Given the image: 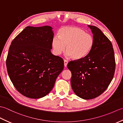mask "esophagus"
<instances>
[{
    "mask_svg": "<svg viewBox=\"0 0 123 123\" xmlns=\"http://www.w3.org/2000/svg\"><path fill=\"white\" fill-rule=\"evenodd\" d=\"M68 63V61L67 60H64V66L65 67H67Z\"/></svg>",
    "mask_w": 123,
    "mask_h": 123,
    "instance_id": "obj_1",
    "label": "esophagus"
}]
</instances>
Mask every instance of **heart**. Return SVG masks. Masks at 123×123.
Here are the masks:
<instances>
[{
	"mask_svg": "<svg viewBox=\"0 0 123 123\" xmlns=\"http://www.w3.org/2000/svg\"><path fill=\"white\" fill-rule=\"evenodd\" d=\"M57 35L58 37H53L51 42L53 52L56 55L64 51L66 45L68 55L75 60H82L88 55L94 45L93 36L77 27H62Z\"/></svg>",
	"mask_w": 123,
	"mask_h": 123,
	"instance_id": "b5f03b06",
	"label": "heart"
}]
</instances>
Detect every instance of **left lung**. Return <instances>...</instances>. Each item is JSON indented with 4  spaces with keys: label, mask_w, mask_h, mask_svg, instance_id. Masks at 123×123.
<instances>
[{
    "label": "left lung",
    "mask_w": 123,
    "mask_h": 123,
    "mask_svg": "<svg viewBox=\"0 0 123 123\" xmlns=\"http://www.w3.org/2000/svg\"><path fill=\"white\" fill-rule=\"evenodd\" d=\"M93 34L94 45L85 58L69 62L71 72V85L75 95L83 99H91L105 91L113 79L115 60L113 45L102 31L88 25Z\"/></svg>",
    "instance_id": "1"
}]
</instances>
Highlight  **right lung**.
Here are the masks:
<instances>
[{
	"label": "right lung",
	"instance_id": "right-lung-1",
	"mask_svg": "<svg viewBox=\"0 0 123 123\" xmlns=\"http://www.w3.org/2000/svg\"><path fill=\"white\" fill-rule=\"evenodd\" d=\"M53 36L49 26H27L12 42L6 59L8 74L17 90L26 97L48 95L63 70V59L51 52Z\"/></svg>",
	"mask_w": 123,
	"mask_h": 123
}]
</instances>
